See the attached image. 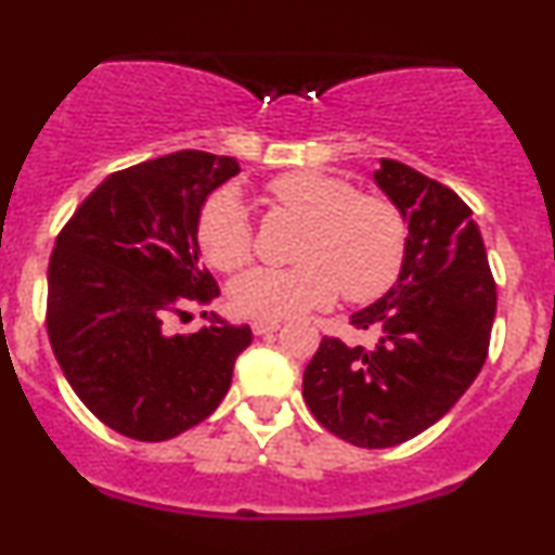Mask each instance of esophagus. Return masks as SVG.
<instances>
[{"mask_svg": "<svg viewBox=\"0 0 555 555\" xmlns=\"http://www.w3.org/2000/svg\"><path fill=\"white\" fill-rule=\"evenodd\" d=\"M250 328L256 336H269V333H276L282 325H279L276 320H253Z\"/></svg>", "mask_w": 555, "mask_h": 555, "instance_id": "obj_1", "label": "esophagus"}]
</instances>
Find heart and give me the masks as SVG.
Returning a JSON list of instances; mask_svg holds the SVG:
<instances>
[{
	"label": "heart",
	"mask_w": 555,
	"mask_h": 555,
	"mask_svg": "<svg viewBox=\"0 0 555 555\" xmlns=\"http://www.w3.org/2000/svg\"><path fill=\"white\" fill-rule=\"evenodd\" d=\"M279 209L307 222L295 269H253L232 284L237 312L282 320L328 307L383 297L398 282L409 250V224L392 202L364 196L349 180L318 170H292L269 183ZM198 248L214 269L235 273L253 258V227L232 189L214 193L196 227Z\"/></svg>",
	"instance_id": "obj_1"
}]
</instances>
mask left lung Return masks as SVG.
I'll list each match as a JSON object with an SVG mask.
<instances>
[{
	"label": "left lung",
	"mask_w": 555,
	"mask_h": 555,
	"mask_svg": "<svg viewBox=\"0 0 555 555\" xmlns=\"http://www.w3.org/2000/svg\"><path fill=\"white\" fill-rule=\"evenodd\" d=\"M375 183L409 222L398 282L353 312L372 349L325 336L302 377L307 409L344 442L385 450L437 424L478 377L496 315L483 237L455 191L396 159Z\"/></svg>",
	"instance_id": "1"
}]
</instances>
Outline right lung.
<instances>
[{"instance_id":"1","label":"right lung","mask_w":555,"mask_h":555,"mask_svg":"<svg viewBox=\"0 0 555 555\" xmlns=\"http://www.w3.org/2000/svg\"><path fill=\"white\" fill-rule=\"evenodd\" d=\"M235 157L183 150L113 172L59 232L49 263L46 328L72 390L105 426L165 442L222 403L248 325L170 336L165 323L209 305L219 286L198 266L196 227ZM206 315V312H204Z\"/></svg>"}]
</instances>
